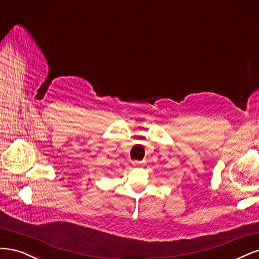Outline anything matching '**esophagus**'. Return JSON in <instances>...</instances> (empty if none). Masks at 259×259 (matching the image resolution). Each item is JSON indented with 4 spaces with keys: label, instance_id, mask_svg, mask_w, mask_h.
Wrapping results in <instances>:
<instances>
[{
    "label": "esophagus",
    "instance_id": "1",
    "mask_svg": "<svg viewBox=\"0 0 259 259\" xmlns=\"http://www.w3.org/2000/svg\"><path fill=\"white\" fill-rule=\"evenodd\" d=\"M132 163H133V165L137 166V168H140V166L143 165V161H138V160H136V161H133Z\"/></svg>",
    "mask_w": 259,
    "mask_h": 259
}]
</instances>
